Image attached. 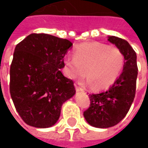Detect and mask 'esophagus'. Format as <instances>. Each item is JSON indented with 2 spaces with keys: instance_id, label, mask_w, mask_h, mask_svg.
Masks as SVG:
<instances>
[{
  "instance_id": "obj_1",
  "label": "esophagus",
  "mask_w": 148,
  "mask_h": 148,
  "mask_svg": "<svg viewBox=\"0 0 148 148\" xmlns=\"http://www.w3.org/2000/svg\"><path fill=\"white\" fill-rule=\"evenodd\" d=\"M76 90H77V91H83V89L77 85H76Z\"/></svg>"
}]
</instances>
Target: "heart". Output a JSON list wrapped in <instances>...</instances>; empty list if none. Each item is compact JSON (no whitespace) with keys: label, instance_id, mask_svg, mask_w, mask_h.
Here are the masks:
<instances>
[{"label":"heart","instance_id":"heart-1","mask_svg":"<svg viewBox=\"0 0 148 148\" xmlns=\"http://www.w3.org/2000/svg\"><path fill=\"white\" fill-rule=\"evenodd\" d=\"M63 63L67 77L72 80L87 77L86 83L96 90L110 87L119 78L125 64L121 49L99 42L79 45L73 58L66 56Z\"/></svg>","mask_w":148,"mask_h":148}]
</instances>
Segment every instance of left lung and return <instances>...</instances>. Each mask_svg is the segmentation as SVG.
<instances>
[{"label": "left lung", "mask_w": 148, "mask_h": 148, "mask_svg": "<svg viewBox=\"0 0 148 148\" xmlns=\"http://www.w3.org/2000/svg\"><path fill=\"white\" fill-rule=\"evenodd\" d=\"M108 40L121 49L125 64L122 73L110 88L89 95L90 105L83 114L89 124L100 128L113 127L126 116L135 97L138 77L137 55L130 44L115 36H110Z\"/></svg>", "instance_id": "left-lung-1"}]
</instances>
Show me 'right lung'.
Listing matches in <instances>:
<instances>
[{"mask_svg":"<svg viewBox=\"0 0 148 148\" xmlns=\"http://www.w3.org/2000/svg\"><path fill=\"white\" fill-rule=\"evenodd\" d=\"M71 41L47 34H31L14 49L10 69V92L24 122L49 128L58 120L62 104L76 90L61 69Z\"/></svg>","mask_w":148,"mask_h":148,"instance_id":"add662e5","label":"right lung"}]
</instances>
